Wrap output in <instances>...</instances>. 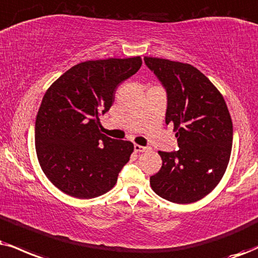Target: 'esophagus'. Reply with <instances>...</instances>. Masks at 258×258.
Returning a JSON list of instances; mask_svg holds the SVG:
<instances>
[{"instance_id": "1", "label": "esophagus", "mask_w": 258, "mask_h": 258, "mask_svg": "<svg viewBox=\"0 0 258 258\" xmlns=\"http://www.w3.org/2000/svg\"><path fill=\"white\" fill-rule=\"evenodd\" d=\"M147 149H149L148 147H145V146H140V145H134V151L136 153H142V152H146Z\"/></svg>"}]
</instances>
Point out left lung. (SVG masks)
<instances>
[{
	"mask_svg": "<svg viewBox=\"0 0 258 258\" xmlns=\"http://www.w3.org/2000/svg\"><path fill=\"white\" fill-rule=\"evenodd\" d=\"M167 94L165 122L179 149L159 152L163 166L151 177L153 191L170 202L199 201L218 185L231 157L233 126L218 88L187 63L145 57Z\"/></svg>",
	"mask_w": 258,
	"mask_h": 258,
	"instance_id": "left-lung-1",
	"label": "left lung"
}]
</instances>
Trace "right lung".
Here are the masks:
<instances>
[{
	"label": "right lung",
	"instance_id": "1",
	"mask_svg": "<svg viewBox=\"0 0 258 258\" xmlns=\"http://www.w3.org/2000/svg\"><path fill=\"white\" fill-rule=\"evenodd\" d=\"M141 64L140 56L79 63L44 94L34 128L38 161L67 195H103L129 161L134 145L101 134L99 116L110 110L118 85Z\"/></svg>",
	"mask_w": 258,
	"mask_h": 258
}]
</instances>
